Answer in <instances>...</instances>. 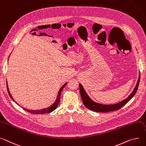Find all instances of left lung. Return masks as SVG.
Listing matches in <instances>:
<instances>
[{
    "mask_svg": "<svg viewBox=\"0 0 146 146\" xmlns=\"http://www.w3.org/2000/svg\"><path fill=\"white\" fill-rule=\"evenodd\" d=\"M140 74L139 73V79L137 82L135 87L132 93L128 96V98L125 99L114 104H103L98 102H95L92 99H90V97L88 96L85 90L84 89L81 83L79 84V88H80V93L81 95V98L82 99L83 103L84 105L86 107L87 109H89L90 110L97 111V112H109L114 110H117L120 109L123 106H124L126 103H127L133 98L134 96L136 93L139 83H140Z\"/></svg>",
    "mask_w": 146,
    "mask_h": 146,
    "instance_id": "left-lung-1",
    "label": "left lung"
}]
</instances>
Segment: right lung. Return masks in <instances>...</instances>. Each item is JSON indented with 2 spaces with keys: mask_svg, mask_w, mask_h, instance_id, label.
Masks as SVG:
<instances>
[{
  "mask_svg": "<svg viewBox=\"0 0 146 146\" xmlns=\"http://www.w3.org/2000/svg\"><path fill=\"white\" fill-rule=\"evenodd\" d=\"M10 56V55H9ZM9 60V59H8ZM7 82V81H6ZM67 84V82H66V83H64L62 86L61 88L60 89L59 92H58V94H57V98H56V99L55 100V102L51 105L49 107H48V108H44V109H39V110H29V109H27L25 108H23V109L27 111V112H29V113H33V114H45V113H51L53 111H54L56 108L58 106V105H59V102H60V94H61V93H62V91L63 90L64 87L66 86V84ZM7 92H8V94L10 96V98H11L17 105H19V106H20V105L18 104V103L15 102V100L13 99V97L12 96L11 93H10V91L9 90V87H8V85H7Z\"/></svg>",
  "mask_w": 146,
  "mask_h": 146,
  "instance_id": "obj_1",
  "label": "right lung"
}]
</instances>
